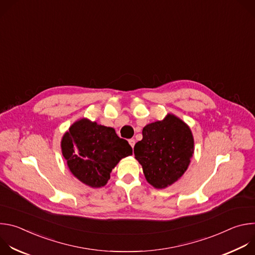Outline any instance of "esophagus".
<instances>
[{"instance_id":"esophagus-1","label":"esophagus","mask_w":255,"mask_h":255,"mask_svg":"<svg viewBox=\"0 0 255 255\" xmlns=\"http://www.w3.org/2000/svg\"><path fill=\"white\" fill-rule=\"evenodd\" d=\"M129 144H130V146L133 148L134 147V145H135V140L134 139H129Z\"/></svg>"}]
</instances>
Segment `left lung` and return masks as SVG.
Returning <instances> with one entry per match:
<instances>
[{
    "label": "left lung",
    "mask_w": 255,
    "mask_h": 255,
    "mask_svg": "<svg viewBox=\"0 0 255 255\" xmlns=\"http://www.w3.org/2000/svg\"><path fill=\"white\" fill-rule=\"evenodd\" d=\"M142 136L135 144L134 154L147 183L159 190L171 186L191 163L195 150L191 128L168 113L162 120L145 126Z\"/></svg>",
    "instance_id": "8db88e82"
}]
</instances>
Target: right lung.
Listing matches in <instances>:
<instances>
[{
    "mask_svg": "<svg viewBox=\"0 0 255 255\" xmlns=\"http://www.w3.org/2000/svg\"><path fill=\"white\" fill-rule=\"evenodd\" d=\"M61 152L70 172L86 186L98 189L107 185L112 169L132 155L129 143L112 127L88 118L72 124L63 134Z\"/></svg>",
    "mask_w": 255,
    "mask_h": 255,
    "instance_id": "right-lung-1",
    "label": "right lung"
}]
</instances>
